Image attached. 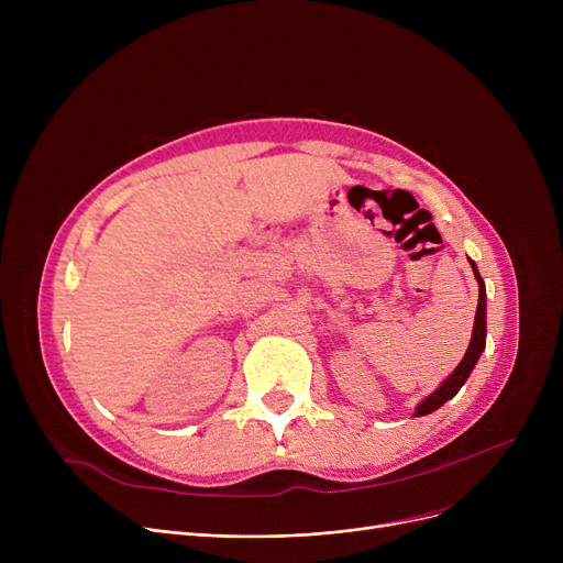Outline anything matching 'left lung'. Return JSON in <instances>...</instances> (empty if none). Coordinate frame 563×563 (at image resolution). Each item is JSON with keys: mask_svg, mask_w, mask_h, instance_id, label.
<instances>
[{"mask_svg": "<svg viewBox=\"0 0 563 563\" xmlns=\"http://www.w3.org/2000/svg\"><path fill=\"white\" fill-rule=\"evenodd\" d=\"M470 264H472V272H475L477 283H479V301H477L475 329H472L470 346H467V351H465L463 361L459 363V367L450 374V378H448L445 383H442V386H440L433 395H429V397L418 406L416 418L429 416V412H433L435 408H440L442 404H445L448 399H452V397L461 390V386L467 380L472 367L477 365V361H479V356H482V351H484V346H486V287H484V280H482V276H479V272H477V264L472 262V260H470Z\"/></svg>", "mask_w": 563, "mask_h": 563, "instance_id": "1", "label": "left lung"}]
</instances>
